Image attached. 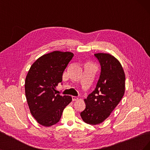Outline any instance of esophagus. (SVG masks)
<instances>
[{"mask_svg":"<svg viewBox=\"0 0 150 150\" xmlns=\"http://www.w3.org/2000/svg\"><path fill=\"white\" fill-rule=\"evenodd\" d=\"M79 98L77 97V96H72V101H76V100H78Z\"/></svg>","mask_w":150,"mask_h":150,"instance_id":"esophagus-1","label":"esophagus"}]
</instances>
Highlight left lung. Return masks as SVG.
Listing matches in <instances>:
<instances>
[{
	"label": "left lung",
	"instance_id": "8db88e82",
	"mask_svg": "<svg viewBox=\"0 0 150 150\" xmlns=\"http://www.w3.org/2000/svg\"><path fill=\"white\" fill-rule=\"evenodd\" d=\"M101 66L96 88L84 99L85 110L81 116L86 123L96 125L110 115L125 91V74L119 61L109 54H95Z\"/></svg>",
	"mask_w": 150,
	"mask_h": 150
}]
</instances>
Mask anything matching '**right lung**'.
Masks as SVG:
<instances>
[{"mask_svg": "<svg viewBox=\"0 0 150 150\" xmlns=\"http://www.w3.org/2000/svg\"><path fill=\"white\" fill-rule=\"evenodd\" d=\"M74 56L70 52L54 51L40 57L31 66L25 81V93L31 115L44 126L59 121L69 104L70 96L56 94V86L62 82V74Z\"/></svg>", "mask_w": 150, "mask_h": 150, "instance_id": "obj_1", "label": "right lung"}]
</instances>
